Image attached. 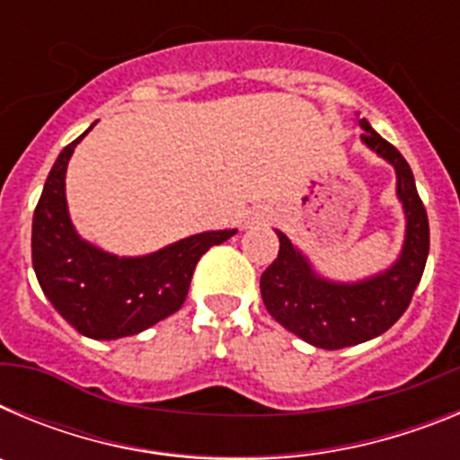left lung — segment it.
I'll list each match as a JSON object with an SVG mask.
<instances>
[{"label":"left lung","mask_w":460,"mask_h":460,"mask_svg":"<svg viewBox=\"0 0 460 460\" xmlns=\"http://www.w3.org/2000/svg\"><path fill=\"white\" fill-rule=\"evenodd\" d=\"M361 142L396 172V198L405 214V237L394 265L361 280H332L313 270L311 260L276 230L279 258L260 276L267 311L279 324L306 343L339 350L385 334L408 308L429 258V217L414 186L412 170L394 145L357 121Z\"/></svg>","instance_id":"left-lung-1"}]
</instances>
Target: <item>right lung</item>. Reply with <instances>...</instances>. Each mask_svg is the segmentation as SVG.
<instances>
[{
    "instance_id": "obj_1",
    "label": "right lung",
    "mask_w": 460,
    "mask_h": 460,
    "mask_svg": "<svg viewBox=\"0 0 460 460\" xmlns=\"http://www.w3.org/2000/svg\"><path fill=\"white\" fill-rule=\"evenodd\" d=\"M87 131L62 149L31 223V262L43 295L83 336L115 341L140 334L180 311L198 260L237 230L190 234L147 255H115L75 230L66 205V168Z\"/></svg>"
}]
</instances>
